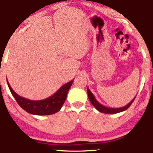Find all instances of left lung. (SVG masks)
Wrapping results in <instances>:
<instances>
[{
    "instance_id": "1",
    "label": "left lung",
    "mask_w": 153,
    "mask_h": 153,
    "mask_svg": "<svg viewBox=\"0 0 153 153\" xmlns=\"http://www.w3.org/2000/svg\"><path fill=\"white\" fill-rule=\"evenodd\" d=\"M87 92H88V99L90 100L91 103L93 104V106L99 111L103 114H117V113H119V112L124 111L127 110V108L131 106V104L133 103V101H134V100L135 99L134 97V99L131 100L130 102L128 103L127 105H126V106L123 107H120V108H110V107L105 106H103V105L101 104V103H100L99 101L96 99L94 95L91 93V91H90V89H89L88 88H87Z\"/></svg>"
}]
</instances>
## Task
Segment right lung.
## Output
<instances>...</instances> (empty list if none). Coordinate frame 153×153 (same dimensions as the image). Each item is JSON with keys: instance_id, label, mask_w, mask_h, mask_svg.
Returning <instances> with one entry per match:
<instances>
[{"instance_id": "obj_1", "label": "right lung", "mask_w": 153, "mask_h": 153, "mask_svg": "<svg viewBox=\"0 0 153 153\" xmlns=\"http://www.w3.org/2000/svg\"><path fill=\"white\" fill-rule=\"evenodd\" d=\"M73 82V80H72L64 84L57 92L47 99L39 101H33L19 96L12 89L7 80L10 93L15 98L18 104L26 112L34 115H50L58 112L65 101L68 91L71 87Z\"/></svg>"}]
</instances>
